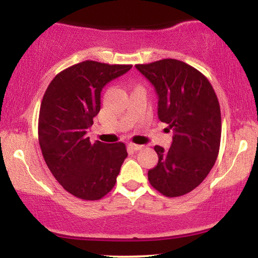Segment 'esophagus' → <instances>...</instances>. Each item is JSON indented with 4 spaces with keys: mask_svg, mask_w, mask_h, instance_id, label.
I'll return each mask as SVG.
<instances>
[{
    "mask_svg": "<svg viewBox=\"0 0 258 258\" xmlns=\"http://www.w3.org/2000/svg\"><path fill=\"white\" fill-rule=\"evenodd\" d=\"M129 147L132 148L133 150H135V151L141 150L143 148V146H140V144H135V143H129Z\"/></svg>",
    "mask_w": 258,
    "mask_h": 258,
    "instance_id": "1",
    "label": "esophagus"
}]
</instances>
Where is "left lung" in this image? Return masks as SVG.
I'll return each mask as SVG.
<instances>
[{"mask_svg": "<svg viewBox=\"0 0 258 258\" xmlns=\"http://www.w3.org/2000/svg\"><path fill=\"white\" fill-rule=\"evenodd\" d=\"M158 96V118L172 129L169 150L155 146L158 163L148 179L167 197L185 195L199 186L220 151L221 109L214 88L202 73L174 58L136 64Z\"/></svg>", "mask_w": 258, "mask_h": 258, "instance_id": "8db88e82", "label": "left lung"}]
</instances>
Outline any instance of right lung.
I'll return each instance as SVG.
<instances>
[{
	"mask_svg": "<svg viewBox=\"0 0 258 258\" xmlns=\"http://www.w3.org/2000/svg\"><path fill=\"white\" fill-rule=\"evenodd\" d=\"M132 67L88 59L58 73L45 90L38 116L42 155L59 184L77 199L107 195L128 156L124 143H91L86 134L100 112L103 87Z\"/></svg>",
	"mask_w": 258,
	"mask_h": 258,
	"instance_id": "add662e5",
	"label": "right lung"
}]
</instances>
